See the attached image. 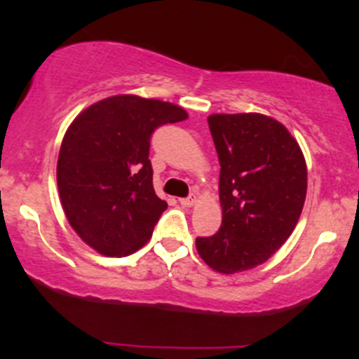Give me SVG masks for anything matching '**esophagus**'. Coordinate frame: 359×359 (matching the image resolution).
<instances>
[{"label":"esophagus","instance_id":"esophagus-1","mask_svg":"<svg viewBox=\"0 0 359 359\" xmlns=\"http://www.w3.org/2000/svg\"><path fill=\"white\" fill-rule=\"evenodd\" d=\"M180 205H184V208H191V205L196 204V197H182V199H179Z\"/></svg>","mask_w":359,"mask_h":359}]
</instances>
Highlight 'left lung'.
<instances>
[{
    "instance_id": "obj_1",
    "label": "left lung",
    "mask_w": 359,
    "mask_h": 359,
    "mask_svg": "<svg viewBox=\"0 0 359 359\" xmlns=\"http://www.w3.org/2000/svg\"><path fill=\"white\" fill-rule=\"evenodd\" d=\"M219 158V231L197 238L201 258L219 273L262 265L297 226L307 192V167L297 140L259 113L208 118Z\"/></svg>"
}]
</instances>
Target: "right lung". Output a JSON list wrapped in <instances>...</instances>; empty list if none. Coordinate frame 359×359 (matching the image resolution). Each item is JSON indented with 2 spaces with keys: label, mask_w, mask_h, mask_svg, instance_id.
Here are the masks:
<instances>
[{
  "label": "right lung",
  "mask_w": 359,
  "mask_h": 359,
  "mask_svg": "<svg viewBox=\"0 0 359 359\" xmlns=\"http://www.w3.org/2000/svg\"><path fill=\"white\" fill-rule=\"evenodd\" d=\"M187 119L180 106L133 94L94 102L62 140L57 185L72 229L106 257H128L151 238L167 209L154 189L150 138Z\"/></svg>",
  "instance_id": "obj_1"
}]
</instances>
